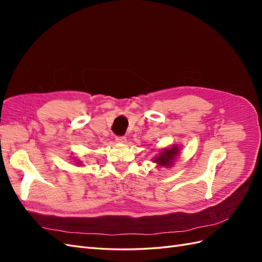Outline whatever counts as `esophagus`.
<instances>
[{"instance_id":"esophagus-1","label":"esophagus","mask_w":262,"mask_h":262,"mask_svg":"<svg viewBox=\"0 0 262 262\" xmlns=\"http://www.w3.org/2000/svg\"><path fill=\"white\" fill-rule=\"evenodd\" d=\"M125 141H126V138H125V137H117V138H116V142H117V143L123 144V143H125Z\"/></svg>"}]
</instances>
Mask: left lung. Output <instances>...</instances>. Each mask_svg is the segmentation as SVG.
<instances>
[{
  "instance_id": "obj_1",
  "label": "left lung",
  "mask_w": 262,
  "mask_h": 262,
  "mask_svg": "<svg viewBox=\"0 0 262 262\" xmlns=\"http://www.w3.org/2000/svg\"><path fill=\"white\" fill-rule=\"evenodd\" d=\"M178 155L179 147L177 145H172L169 148H163L161 153L152 158V162L156 163L158 167H171Z\"/></svg>"
}]
</instances>
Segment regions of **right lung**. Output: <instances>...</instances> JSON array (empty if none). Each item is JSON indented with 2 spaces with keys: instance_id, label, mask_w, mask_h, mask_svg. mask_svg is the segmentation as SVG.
<instances>
[{
  "instance_id": "1",
  "label": "right lung",
  "mask_w": 262,
  "mask_h": 262,
  "mask_svg": "<svg viewBox=\"0 0 262 262\" xmlns=\"http://www.w3.org/2000/svg\"><path fill=\"white\" fill-rule=\"evenodd\" d=\"M75 161H76V160H75ZM76 164H77V165H80V166L82 165V164H81V161H80V162H78V163H76Z\"/></svg>"
}]
</instances>
